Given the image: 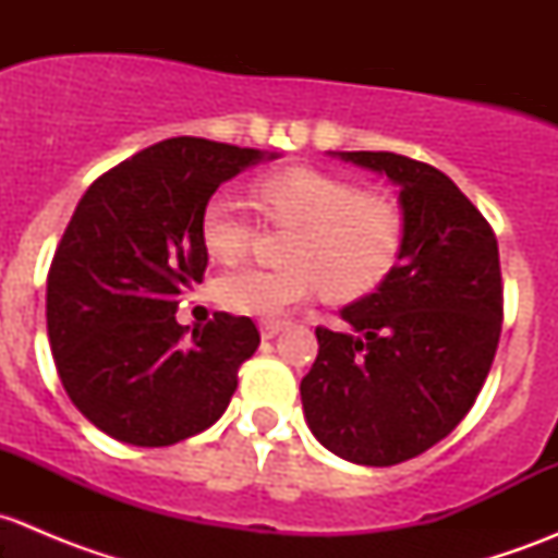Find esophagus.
I'll use <instances>...</instances> for the list:
<instances>
[{"instance_id": "esophagus-1", "label": "esophagus", "mask_w": 558, "mask_h": 558, "mask_svg": "<svg viewBox=\"0 0 558 558\" xmlns=\"http://www.w3.org/2000/svg\"><path fill=\"white\" fill-rule=\"evenodd\" d=\"M283 329H286L283 320H262V326H258V331H262L264 340H272V337L280 335Z\"/></svg>"}]
</instances>
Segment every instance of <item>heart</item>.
<instances>
[{"label": "heart", "mask_w": 558, "mask_h": 558, "mask_svg": "<svg viewBox=\"0 0 558 558\" xmlns=\"http://www.w3.org/2000/svg\"><path fill=\"white\" fill-rule=\"evenodd\" d=\"M272 221L294 227L286 267H238L216 280L227 311L278 318L320 286L329 300H359L391 275L404 243L397 202L362 194L353 183L313 167H289L256 185ZM202 243L221 262H238L253 243V218L243 202L218 191L202 210Z\"/></svg>", "instance_id": "heart-1"}]
</instances>
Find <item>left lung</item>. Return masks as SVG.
Segmentation results:
<instances>
[{
  "label": "left lung",
  "mask_w": 558,
  "mask_h": 558,
  "mask_svg": "<svg viewBox=\"0 0 558 558\" xmlns=\"http://www.w3.org/2000/svg\"><path fill=\"white\" fill-rule=\"evenodd\" d=\"M399 189L404 243L391 275L318 326L302 378L305 421L340 459L391 466L429 451L470 413L502 331L499 247L448 174L386 150H329Z\"/></svg>",
  "instance_id": "left-lung-1"
}]
</instances>
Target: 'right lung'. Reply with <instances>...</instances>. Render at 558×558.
<instances>
[{"label": "right lung", "instance_id": "right-lung-1", "mask_svg": "<svg viewBox=\"0 0 558 558\" xmlns=\"http://www.w3.org/2000/svg\"><path fill=\"white\" fill-rule=\"evenodd\" d=\"M275 154L172 137L94 180L48 272V340L72 404L97 429L140 448L194 437L229 408L238 369L258 348L245 315L216 313L191 331L180 296L202 283V210L216 189Z\"/></svg>", "mask_w": 558, "mask_h": 558}]
</instances>
